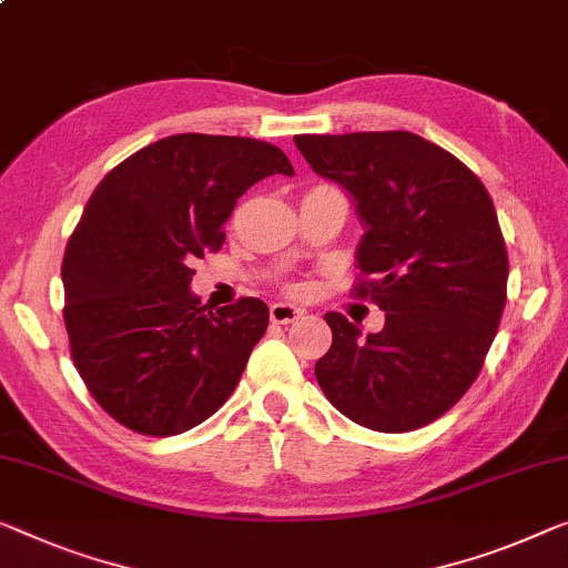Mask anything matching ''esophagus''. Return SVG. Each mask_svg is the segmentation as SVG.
I'll use <instances>...</instances> for the list:
<instances>
[{
	"instance_id": "34e87169",
	"label": "esophagus",
	"mask_w": 568,
	"mask_h": 568,
	"mask_svg": "<svg viewBox=\"0 0 568 568\" xmlns=\"http://www.w3.org/2000/svg\"><path fill=\"white\" fill-rule=\"evenodd\" d=\"M301 308L291 306V303H273L270 306V318L275 321V324H293L295 318H301Z\"/></svg>"
}]
</instances>
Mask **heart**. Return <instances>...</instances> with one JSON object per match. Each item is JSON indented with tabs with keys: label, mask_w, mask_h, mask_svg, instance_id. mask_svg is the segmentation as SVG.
Wrapping results in <instances>:
<instances>
[{
	"label": "heart",
	"mask_w": 568,
	"mask_h": 568,
	"mask_svg": "<svg viewBox=\"0 0 568 568\" xmlns=\"http://www.w3.org/2000/svg\"><path fill=\"white\" fill-rule=\"evenodd\" d=\"M287 291H293V293H303V291H306V285H301V283H291V285H287Z\"/></svg>",
	"instance_id": "heart-1"
}]
</instances>
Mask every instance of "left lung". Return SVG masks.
Returning a JSON list of instances; mask_svg holds the SVG:
<instances>
[{"label": "left lung", "instance_id": "8db88e82", "mask_svg": "<svg viewBox=\"0 0 568 568\" xmlns=\"http://www.w3.org/2000/svg\"><path fill=\"white\" fill-rule=\"evenodd\" d=\"M318 175L352 193L367 232L357 298L385 311L379 334L328 311L321 390L359 426H428L477 379L507 301V250L495 203L459 158L413 132L295 134Z\"/></svg>", "mask_w": 568, "mask_h": 568}]
</instances>
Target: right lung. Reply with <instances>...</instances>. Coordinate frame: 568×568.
Returning a JSON list of instances; mask_svg holds the SVG:
<instances>
[{"label":"right lung","instance_id":"1","mask_svg":"<svg viewBox=\"0 0 568 568\" xmlns=\"http://www.w3.org/2000/svg\"><path fill=\"white\" fill-rule=\"evenodd\" d=\"M293 175L281 148L226 134H173L109 171L68 240L61 277L71 357L124 428L183 434L222 408L270 311L240 298L211 313L191 293L193 262L222 250L236 199Z\"/></svg>","mask_w":568,"mask_h":568}]
</instances>
